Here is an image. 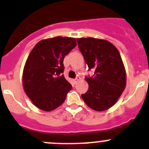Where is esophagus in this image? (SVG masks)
<instances>
[{
  "instance_id": "1",
  "label": "esophagus",
  "mask_w": 149,
  "mask_h": 149,
  "mask_svg": "<svg viewBox=\"0 0 149 149\" xmlns=\"http://www.w3.org/2000/svg\"><path fill=\"white\" fill-rule=\"evenodd\" d=\"M79 80H80V78H79V77H77V78H75V79H74V82L75 84H77L78 82H79Z\"/></svg>"
}]
</instances>
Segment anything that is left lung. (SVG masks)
Returning a JSON list of instances; mask_svg holds the SVG:
<instances>
[{"instance_id": "obj_1", "label": "left lung", "mask_w": 149, "mask_h": 149, "mask_svg": "<svg viewBox=\"0 0 149 149\" xmlns=\"http://www.w3.org/2000/svg\"><path fill=\"white\" fill-rule=\"evenodd\" d=\"M91 77H85L89 88L82 98L95 111H105L115 104L126 86V72L121 56L115 46L105 40L93 38H77Z\"/></svg>"}]
</instances>
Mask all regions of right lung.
<instances>
[{"label":"right lung","instance_id":"right-lung-1","mask_svg":"<svg viewBox=\"0 0 149 149\" xmlns=\"http://www.w3.org/2000/svg\"><path fill=\"white\" fill-rule=\"evenodd\" d=\"M76 41L61 36L42 40L29 54L23 71V87L40 109L50 111L58 108L72 88L63 74V61L77 45Z\"/></svg>","mask_w":149,"mask_h":149}]
</instances>
